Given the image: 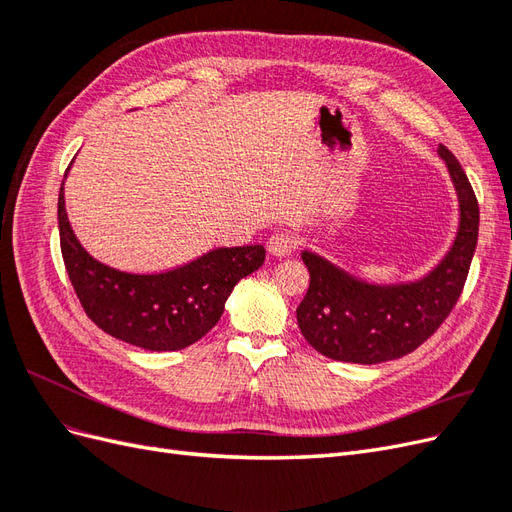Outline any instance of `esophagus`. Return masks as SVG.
Wrapping results in <instances>:
<instances>
[{
    "mask_svg": "<svg viewBox=\"0 0 512 512\" xmlns=\"http://www.w3.org/2000/svg\"><path fill=\"white\" fill-rule=\"evenodd\" d=\"M297 243V235H292L288 230H277L269 237L267 247L273 256H288L297 247Z\"/></svg>",
    "mask_w": 512,
    "mask_h": 512,
    "instance_id": "obj_1",
    "label": "esophagus"
}]
</instances>
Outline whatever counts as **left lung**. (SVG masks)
<instances>
[{
  "instance_id": "left-lung-1",
  "label": "left lung",
  "mask_w": 512,
  "mask_h": 512,
  "mask_svg": "<svg viewBox=\"0 0 512 512\" xmlns=\"http://www.w3.org/2000/svg\"><path fill=\"white\" fill-rule=\"evenodd\" d=\"M438 153L459 196V232L451 252L423 280L367 284L312 252L301 254L309 288L297 307V322L320 354L361 365L393 361L427 342L453 312L476 250L478 200L459 160L444 145Z\"/></svg>"
}]
</instances>
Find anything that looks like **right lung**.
I'll return each mask as SVG.
<instances>
[{
  "instance_id": "add662e5",
  "label": "right lung",
  "mask_w": 512,
  "mask_h": 512,
  "mask_svg": "<svg viewBox=\"0 0 512 512\" xmlns=\"http://www.w3.org/2000/svg\"><path fill=\"white\" fill-rule=\"evenodd\" d=\"M61 256L85 314L104 333L145 350H181L224 314L232 288L265 262V247H220L173 271L136 275L91 258L70 228L64 183L57 200Z\"/></svg>"
}]
</instances>
